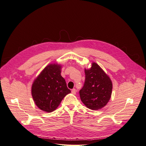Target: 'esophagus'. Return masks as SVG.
I'll list each match as a JSON object with an SVG mask.
<instances>
[{"instance_id": "obj_1", "label": "esophagus", "mask_w": 146, "mask_h": 146, "mask_svg": "<svg viewBox=\"0 0 146 146\" xmlns=\"http://www.w3.org/2000/svg\"><path fill=\"white\" fill-rule=\"evenodd\" d=\"M71 92H72V93L73 94H76L77 91H76V89H72V91H71Z\"/></svg>"}]
</instances>
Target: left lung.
<instances>
[{"label": "left lung", "instance_id": "obj_1", "mask_svg": "<svg viewBox=\"0 0 146 146\" xmlns=\"http://www.w3.org/2000/svg\"><path fill=\"white\" fill-rule=\"evenodd\" d=\"M85 81L79 92L80 99L87 108L98 110L104 108L111 98L113 83L110 77L95 62L85 69Z\"/></svg>", "mask_w": 146, "mask_h": 146}]
</instances>
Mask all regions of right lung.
I'll use <instances>...</instances> for the list:
<instances>
[{"label":"right lung","instance_id":"add662e5","mask_svg":"<svg viewBox=\"0 0 146 146\" xmlns=\"http://www.w3.org/2000/svg\"><path fill=\"white\" fill-rule=\"evenodd\" d=\"M61 68L60 64H48L32 83V96L34 102L43 111H54L64 97L70 92L64 78L61 76Z\"/></svg>","mask_w":146,"mask_h":146}]
</instances>
